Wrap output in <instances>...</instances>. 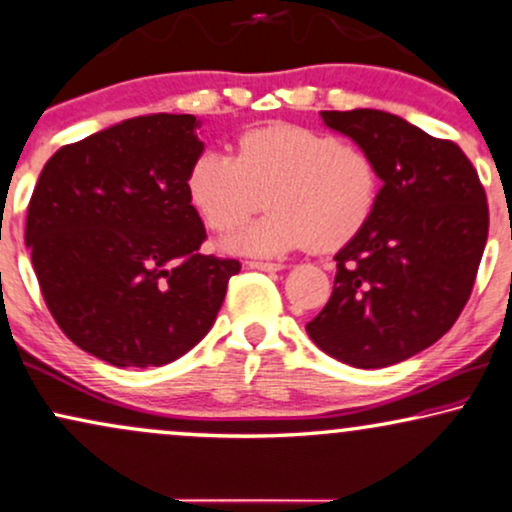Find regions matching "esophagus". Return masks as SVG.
Returning <instances> with one entry per match:
<instances>
[{
    "label": "esophagus",
    "mask_w": 512,
    "mask_h": 512,
    "mask_svg": "<svg viewBox=\"0 0 512 512\" xmlns=\"http://www.w3.org/2000/svg\"><path fill=\"white\" fill-rule=\"evenodd\" d=\"M247 265L254 270H265V272H275L284 268L282 263H268V261H247Z\"/></svg>",
    "instance_id": "34e87169"
}]
</instances>
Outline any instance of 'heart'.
<instances>
[{
  "label": "heart",
  "mask_w": 512,
  "mask_h": 512,
  "mask_svg": "<svg viewBox=\"0 0 512 512\" xmlns=\"http://www.w3.org/2000/svg\"><path fill=\"white\" fill-rule=\"evenodd\" d=\"M185 188L214 232H232L268 204L228 242L249 256H280L308 244L336 251L360 235L381 195L376 159L360 145L296 124L244 131L235 155L204 150L190 164Z\"/></svg>",
  "instance_id": "heart-1"
}]
</instances>
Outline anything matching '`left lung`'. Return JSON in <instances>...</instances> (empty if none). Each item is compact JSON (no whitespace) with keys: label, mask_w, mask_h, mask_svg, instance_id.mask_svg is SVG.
Returning <instances> with one entry per match:
<instances>
[{"label":"left lung","mask_w":512,"mask_h":512,"mask_svg":"<svg viewBox=\"0 0 512 512\" xmlns=\"http://www.w3.org/2000/svg\"><path fill=\"white\" fill-rule=\"evenodd\" d=\"M376 159L381 195L369 223L334 256L329 303L305 331L357 369L421 353L459 320L489 232L480 176L456 143L383 110H324Z\"/></svg>","instance_id":"left-lung-1"}]
</instances>
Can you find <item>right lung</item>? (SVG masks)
I'll list each match as a JSON object with an SVG mask.
<instances>
[{
	"mask_svg": "<svg viewBox=\"0 0 512 512\" xmlns=\"http://www.w3.org/2000/svg\"><path fill=\"white\" fill-rule=\"evenodd\" d=\"M192 115L134 117L63 145L25 221L39 289L72 343L115 367H162L207 336L240 261L207 240L185 176Z\"/></svg>",
	"mask_w": 512,
	"mask_h": 512,
	"instance_id": "right-lung-1",
	"label": "right lung"
}]
</instances>
